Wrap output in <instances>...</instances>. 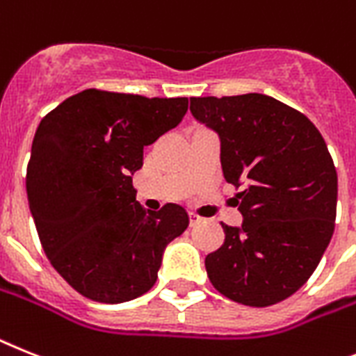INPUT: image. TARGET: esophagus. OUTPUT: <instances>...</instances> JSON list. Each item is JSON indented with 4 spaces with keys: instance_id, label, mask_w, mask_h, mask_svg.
Listing matches in <instances>:
<instances>
[{
    "instance_id": "1",
    "label": "esophagus",
    "mask_w": 356,
    "mask_h": 356,
    "mask_svg": "<svg viewBox=\"0 0 356 356\" xmlns=\"http://www.w3.org/2000/svg\"><path fill=\"white\" fill-rule=\"evenodd\" d=\"M202 220H204V219H202L201 215L193 213V211H192V213H190V224H192V226H195V224L202 222Z\"/></svg>"
}]
</instances>
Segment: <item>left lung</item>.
Wrapping results in <instances>:
<instances>
[{
	"label": "left lung",
	"mask_w": 356,
	"mask_h": 356,
	"mask_svg": "<svg viewBox=\"0 0 356 356\" xmlns=\"http://www.w3.org/2000/svg\"><path fill=\"white\" fill-rule=\"evenodd\" d=\"M190 110L220 137L224 179L235 188L241 228L206 255L213 288L234 302L266 307L312 277L337 217V170L324 137L298 110L270 95L190 97Z\"/></svg>",
	"instance_id": "8db88e82"
}]
</instances>
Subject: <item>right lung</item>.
<instances>
[{
    "label": "right lung",
    "mask_w": 356,
    "mask_h": 356,
    "mask_svg": "<svg viewBox=\"0 0 356 356\" xmlns=\"http://www.w3.org/2000/svg\"><path fill=\"white\" fill-rule=\"evenodd\" d=\"M188 97L88 88L41 119L26 195L44 255L83 297L119 304L157 280L164 248L188 228L183 206L146 213L132 173L143 150L175 128Z\"/></svg>",
    "instance_id": "1"
}]
</instances>
